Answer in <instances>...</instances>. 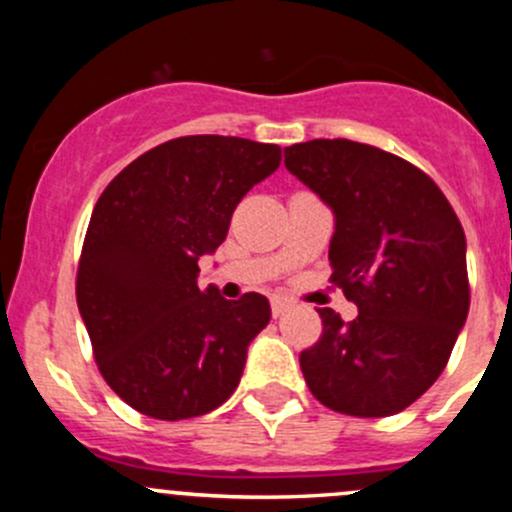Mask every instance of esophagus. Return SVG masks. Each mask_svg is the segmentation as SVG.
<instances>
[{"label":"esophagus","instance_id":"esophagus-1","mask_svg":"<svg viewBox=\"0 0 512 512\" xmlns=\"http://www.w3.org/2000/svg\"><path fill=\"white\" fill-rule=\"evenodd\" d=\"M287 309H289V304L285 302V299H280V297L272 299V317H282Z\"/></svg>","mask_w":512,"mask_h":512}]
</instances>
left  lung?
Returning <instances> with one entry per match:
<instances>
[{
    "mask_svg": "<svg viewBox=\"0 0 512 512\" xmlns=\"http://www.w3.org/2000/svg\"><path fill=\"white\" fill-rule=\"evenodd\" d=\"M285 165L334 213L332 282L359 309L299 354L314 399L347 416L404 411L446 369L471 304L466 235L436 183L409 160L347 138L285 148Z\"/></svg>",
    "mask_w": 512,
    "mask_h": 512,
    "instance_id": "8db88e82",
    "label": "left lung"
}]
</instances>
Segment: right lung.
<instances>
[{
  "mask_svg": "<svg viewBox=\"0 0 512 512\" xmlns=\"http://www.w3.org/2000/svg\"><path fill=\"white\" fill-rule=\"evenodd\" d=\"M280 160L275 143L173 138L126 165L98 198L76 302L103 379L141 414L203 416L240 384L270 302L200 289L198 260L223 245L237 203Z\"/></svg>",
  "mask_w": 512,
  "mask_h": 512,
  "instance_id": "1",
  "label": "right lung"
}]
</instances>
